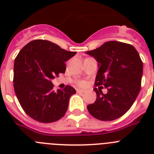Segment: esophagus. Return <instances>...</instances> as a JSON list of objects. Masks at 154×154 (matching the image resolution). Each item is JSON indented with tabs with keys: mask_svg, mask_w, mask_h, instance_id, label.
<instances>
[{
	"mask_svg": "<svg viewBox=\"0 0 154 154\" xmlns=\"http://www.w3.org/2000/svg\"><path fill=\"white\" fill-rule=\"evenodd\" d=\"M77 92H79V93H83V92H85V91L82 90V89H77Z\"/></svg>",
	"mask_w": 154,
	"mask_h": 154,
	"instance_id": "34e87169",
	"label": "esophagus"
}]
</instances>
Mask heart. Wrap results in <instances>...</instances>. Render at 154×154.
I'll list each match as a JSON object with an SVG mask.
<instances>
[{"mask_svg":"<svg viewBox=\"0 0 154 154\" xmlns=\"http://www.w3.org/2000/svg\"><path fill=\"white\" fill-rule=\"evenodd\" d=\"M78 85H80V86H85V85H86V83H85V82L84 81H79L78 82Z\"/></svg>","mask_w":154,"mask_h":154,"instance_id":"1","label":"heart"}]
</instances>
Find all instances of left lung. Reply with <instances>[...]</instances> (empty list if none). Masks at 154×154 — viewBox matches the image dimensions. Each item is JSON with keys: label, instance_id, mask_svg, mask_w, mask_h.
<instances>
[{"label": "left lung", "instance_id": "1", "mask_svg": "<svg viewBox=\"0 0 154 154\" xmlns=\"http://www.w3.org/2000/svg\"><path fill=\"white\" fill-rule=\"evenodd\" d=\"M86 54L99 65L95 85L108 90L103 94L100 88L93 89L96 99L87 106L88 111L99 120L121 117L130 109L140 91L143 62L139 53L131 45L110 41Z\"/></svg>", "mask_w": 154, "mask_h": 154}]
</instances>
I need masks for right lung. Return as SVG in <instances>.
<instances>
[{"label":"right lung","instance_id":"add662e5","mask_svg":"<svg viewBox=\"0 0 154 154\" xmlns=\"http://www.w3.org/2000/svg\"><path fill=\"white\" fill-rule=\"evenodd\" d=\"M75 54L42 39L31 41L19 51L14 65V88L30 117L48 123L65 116L69 99L76 91L70 85L54 91L51 79L65 72V62Z\"/></svg>","mask_w":154,"mask_h":154}]
</instances>
